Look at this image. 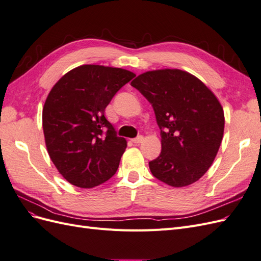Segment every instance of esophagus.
I'll list each match as a JSON object with an SVG mask.
<instances>
[{
	"label": "esophagus",
	"instance_id": "obj_1",
	"mask_svg": "<svg viewBox=\"0 0 261 261\" xmlns=\"http://www.w3.org/2000/svg\"><path fill=\"white\" fill-rule=\"evenodd\" d=\"M143 140H144V137H143V136H137L136 138L133 139V143H134V144H140Z\"/></svg>",
	"mask_w": 261,
	"mask_h": 261
}]
</instances>
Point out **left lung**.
I'll use <instances>...</instances> for the list:
<instances>
[{
    "label": "left lung",
    "instance_id": "1",
    "mask_svg": "<svg viewBox=\"0 0 261 261\" xmlns=\"http://www.w3.org/2000/svg\"><path fill=\"white\" fill-rule=\"evenodd\" d=\"M130 85L151 103L161 130V153L149 162L152 175L173 187L195 183L211 167L223 138L219 100L180 69L150 70Z\"/></svg>",
    "mask_w": 261,
    "mask_h": 261
}]
</instances>
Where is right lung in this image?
Listing matches in <instances>:
<instances>
[{
  "label": "right lung",
  "instance_id": "add662e5",
  "mask_svg": "<svg viewBox=\"0 0 261 261\" xmlns=\"http://www.w3.org/2000/svg\"><path fill=\"white\" fill-rule=\"evenodd\" d=\"M134 77L123 68L82 65L53 86L42 111L45 146L70 184L92 188L115 174L127 143L116 135L105 111Z\"/></svg>",
  "mask_w": 261,
  "mask_h": 261
}]
</instances>
